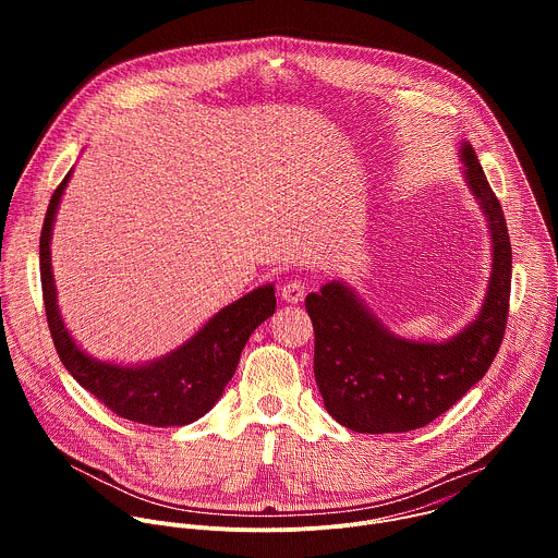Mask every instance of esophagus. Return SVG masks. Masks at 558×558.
I'll return each mask as SVG.
<instances>
[{"mask_svg":"<svg viewBox=\"0 0 558 558\" xmlns=\"http://www.w3.org/2000/svg\"><path fill=\"white\" fill-rule=\"evenodd\" d=\"M304 291H306V287L302 280H287L280 289V295L287 302H300L304 298Z\"/></svg>","mask_w":558,"mask_h":558,"instance_id":"esophagus-1","label":"esophagus"}]
</instances>
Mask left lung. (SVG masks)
Instances as JSON below:
<instances>
[{"label": "left lung", "mask_w": 558, "mask_h": 558, "mask_svg": "<svg viewBox=\"0 0 558 558\" xmlns=\"http://www.w3.org/2000/svg\"><path fill=\"white\" fill-rule=\"evenodd\" d=\"M459 154L493 238L486 300L472 323L441 342L409 340L392 333L344 280H331L304 300L325 409L355 433H407L430 424L488 373L501 347L512 278L510 235L472 145L463 141Z\"/></svg>", "instance_id": "1"}]
</instances>
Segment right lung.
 <instances>
[{
    "label": "right lung",
    "mask_w": 558,
    "mask_h": 558,
    "mask_svg": "<svg viewBox=\"0 0 558 558\" xmlns=\"http://www.w3.org/2000/svg\"><path fill=\"white\" fill-rule=\"evenodd\" d=\"M72 170L54 190L39 238V269L48 327L68 373L123 420L147 426H185L209 413L233 377L241 353L276 311L274 284H263L222 306L179 349L143 364H114L88 355L74 342L57 304L50 241L57 209Z\"/></svg>",
    "instance_id": "add662e5"
}]
</instances>
